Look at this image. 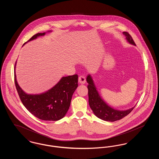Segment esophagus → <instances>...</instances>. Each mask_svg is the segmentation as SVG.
Instances as JSON below:
<instances>
[{
    "mask_svg": "<svg viewBox=\"0 0 159 159\" xmlns=\"http://www.w3.org/2000/svg\"><path fill=\"white\" fill-rule=\"evenodd\" d=\"M79 82L81 84H84L86 82V78L84 76H80L79 77Z\"/></svg>",
    "mask_w": 159,
    "mask_h": 159,
    "instance_id": "obj_1",
    "label": "esophagus"
}]
</instances>
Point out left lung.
<instances>
[{
    "label": "left lung",
    "mask_w": 159,
    "mask_h": 159,
    "mask_svg": "<svg viewBox=\"0 0 159 159\" xmlns=\"http://www.w3.org/2000/svg\"><path fill=\"white\" fill-rule=\"evenodd\" d=\"M123 33L126 36V39L129 43L134 45H136L132 36L128 32L124 31ZM86 80L88 83V89L89 104L93 113L99 119L108 121L119 120L130 113L135 108L134 107L124 111L114 109L111 107L108 106L103 101V99L101 98L90 75L87 76Z\"/></svg>",
    "instance_id": "obj_1"
}]
</instances>
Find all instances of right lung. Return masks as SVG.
<instances>
[{"label": "right lung", "mask_w": 159, "mask_h": 159, "mask_svg": "<svg viewBox=\"0 0 159 159\" xmlns=\"http://www.w3.org/2000/svg\"><path fill=\"white\" fill-rule=\"evenodd\" d=\"M45 34L37 33L27 42ZM14 81L20 98L31 113L40 120L57 121L63 118L68 110L72 95L78 86V75L62 77L52 88L37 95L27 94L23 91L17 83L15 72Z\"/></svg>", "instance_id": "1"}]
</instances>
